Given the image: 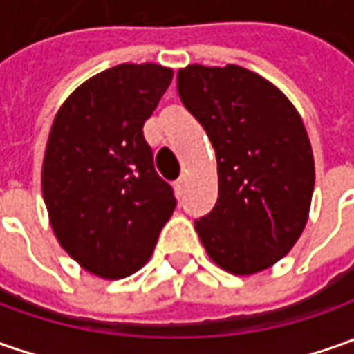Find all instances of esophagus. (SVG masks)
<instances>
[{
  "instance_id": "obj_1",
  "label": "esophagus",
  "mask_w": 354,
  "mask_h": 354,
  "mask_svg": "<svg viewBox=\"0 0 354 354\" xmlns=\"http://www.w3.org/2000/svg\"><path fill=\"white\" fill-rule=\"evenodd\" d=\"M187 183H189V175H181L179 179H177V189H179V193H183L185 187H187Z\"/></svg>"
}]
</instances>
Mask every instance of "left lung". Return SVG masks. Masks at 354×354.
<instances>
[{"instance_id":"left-lung-1","label":"left lung","mask_w":354,"mask_h":354,"mask_svg":"<svg viewBox=\"0 0 354 354\" xmlns=\"http://www.w3.org/2000/svg\"><path fill=\"white\" fill-rule=\"evenodd\" d=\"M177 92L218 165V198L195 221L198 238L226 272H262L292 250L309 216L315 163L301 116L272 82L236 64H189Z\"/></svg>"}]
</instances>
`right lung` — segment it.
Here are the masks:
<instances>
[{
    "label": "right lung",
    "instance_id": "obj_1",
    "mask_svg": "<svg viewBox=\"0 0 354 354\" xmlns=\"http://www.w3.org/2000/svg\"><path fill=\"white\" fill-rule=\"evenodd\" d=\"M171 78V68L153 62L118 64L80 84L55 116L43 197L57 240L94 276L138 272L175 211L143 138Z\"/></svg>",
    "mask_w": 354,
    "mask_h": 354
}]
</instances>
